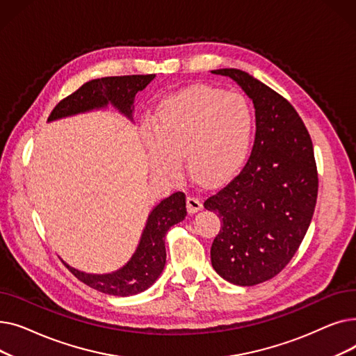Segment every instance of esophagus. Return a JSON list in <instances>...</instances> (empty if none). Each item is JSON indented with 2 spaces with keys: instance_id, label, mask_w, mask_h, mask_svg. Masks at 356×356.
Returning a JSON list of instances; mask_svg holds the SVG:
<instances>
[{
  "instance_id": "34e87169",
  "label": "esophagus",
  "mask_w": 356,
  "mask_h": 356,
  "mask_svg": "<svg viewBox=\"0 0 356 356\" xmlns=\"http://www.w3.org/2000/svg\"><path fill=\"white\" fill-rule=\"evenodd\" d=\"M186 203H188V211L191 213H196L202 209V200L195 195H189L188 199H186Z\"/></svg>"
}]
</instances>
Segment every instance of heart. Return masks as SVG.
<instances>
[{"instance_id":"obj_1","label":"heart","mask_w":356,"mask_h":356,"mask_svg":"<svg viewBox=\"0 0 356 356\" xmlns=\"http://www.w3.org/2000/svg\"><path fill=\"white\" fill-rule=\"evenodd\" d=\"M255 117L238 92L193 86L165 98L153 128H144V145L152 170L175 177L183 156L196 180L218 184L231 179L245 163Z\"/></svg>"}]
</instances>
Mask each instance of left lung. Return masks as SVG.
Here are the masks:
<instances>
[{"instance_id":"1","label":"left lung","mask_w":356,"mask_h":356,"mask_svg":"<svg viewBox=\"0 0 356 356\" xmlns=\"http://www.w3.org/2000/svg\"><path fill=\"white\" fill-rule=\"evenodd\" d=\"M252 99L255 140L234 180L204 200L222 223L213 239L215 271L236 286L264 283L300 247L316 207L317 168L305 122L280 93L239 69H218Z\"/></svg>"}]
</instances>
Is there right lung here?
<instances>
[{
    "instance_id": "1",
    "label": "right lung",
    "mask_w": 356,
    "mask_h": 356,
    "mask_svg": "<svg viewBox=\"0 0 356 356\" xmlns=\"http://www.w3.org/2000/svg\"><path fill=\"white\" fill-rule=\"evenodd\" d=\"M154 78L156 74H128L89 81L56 105L47 121L105 108L108 104L133 121L136 93L143 90ZM186 215V195L183 192H176L163 199L149 212L136 252L122 268L114 273L88 274L67 264L65 266L82 283L101 293L121 297L138 294L160 277L165 264V234L176 223L181 222Z\"/></svg>"
}]
</instances>
